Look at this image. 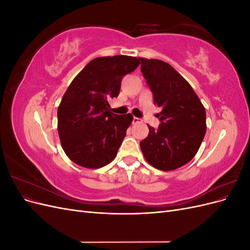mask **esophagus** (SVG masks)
Returning <instances> with one entry per match:
<instances>
[{
  "label": "esophagus",
  "mask_w": 250,
  "mask_h": 250,
  "mask_svg": "<svg viewBox=\"0 0 250 250\" xmlns=\"http://www.w3.org/2000/svg\"><path fill=\"white\" fill-rule=\"evenodd\" d=\"M141 119H139V118H137V117H134L133 119H132V124H138V123H140L141 122Z\"/></svg>",
  "instance_id": "34e87169"
}]
</instances>
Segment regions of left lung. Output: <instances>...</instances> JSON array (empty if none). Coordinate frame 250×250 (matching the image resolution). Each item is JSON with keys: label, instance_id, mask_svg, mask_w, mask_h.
<instances>
[{"label": "left lung", "instance_id": "8db88e82", "mask_svg": "<svg viewBox=\"0 0 250 250\" xmlns=\"http://www.w3.org/2000/svg\"><path fill=\"white\" fill-rule=\"evenodd\" d=\"M141 72L153 94L160 126L149 127L140 143L146 161L163 171L175 170L197 153L207 131L206 109L192 86L173 67L158 59L140 58Z\"/></svg>", "mask_w": 250, "mask_h": 250}]
</instances>
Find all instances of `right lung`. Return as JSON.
I'll use <instances>...</instances> for the list:
<instances>
[{"mask_svg": "<svg viewBox=\"0 0 250 250\" xmlns=\"http://www.w3.org/2000/svg\"><path fill=\"white\" fill-rule=\"evenodd\" d=\"M139 64L126 55L97 57L74 78L57 109L60 142L72 162L98 169L116 157L133 117L112 113L108 100Z\"/></svg>", "mask_w": 250, "mask_h": 250, "instance_id": "right-lung-1", "label": "right lung"}]
</instances>
